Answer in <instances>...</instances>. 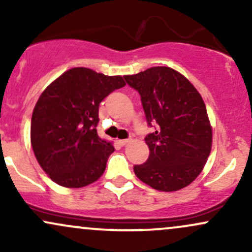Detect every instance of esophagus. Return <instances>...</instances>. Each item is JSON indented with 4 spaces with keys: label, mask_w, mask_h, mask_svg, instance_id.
Returning a JSON list of instances; mask_svg holds the SVG:
<instances>
[{
    "label": "esophagus",
    "mask_w": 252,
    "mask_h": 252,
    "mask_svg": "<svg viewBox=\"0 0 252 252\" xmlns=\"http://www.w3.org/2000/svg\"><path fill=\"white\" fill-rule=\"evenodd\" d=\"M129 142H130L129 140H120V141H118V143H120L122 147L126 146V144H128Z\"/></svg>",
    "instance_id": "34e87169"
}]
</instances>
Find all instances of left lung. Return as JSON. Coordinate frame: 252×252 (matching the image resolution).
<instances>
[{"mask_svg":"<svg viewBox=\"0 0 252 252\" xmlns=\"http://www.w3.org/2000/svg\"><path fill=\"white\" fill-rule=\"evenodd\" d=\"M124 79L140 94L147 123L155 128L144 137L149 158L135 164L136 176L162 192L189 186L201 173L212 147V128L200 94L187 78L164 66Z\"/></svg>","mask_w":252,"mask_h":252,"instance_id":"obj_1","label":"left lung"}]
</instances>
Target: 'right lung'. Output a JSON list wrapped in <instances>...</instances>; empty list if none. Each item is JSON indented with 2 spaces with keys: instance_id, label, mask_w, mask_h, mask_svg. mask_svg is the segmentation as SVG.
I'll return each mask as SVG.
<instances>
[{
  "instance_id": "add662e5",
  "label": "right lung",
  "mask_w": 252,
  "mask_h": 252,
  "mask_svg": "<svg viewBox=\"0 0 252 252\" xmlns=\"http://www.w3.org/2000/svg\"><path fill=\"white\" fill-rule=\"evenodd\" d=\"M124 85L121 76L74 67L42 92L32 115L31 142L37 162L56 184L78 189L102 176L115 148L97 134L98 109Z\"/></svg>"
}]
</instances>
